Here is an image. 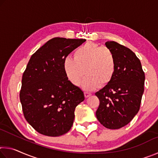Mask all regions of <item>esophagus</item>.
<instances>
[{"mask_svg":"<svg viewBox=\"0 0 158 158\" xmlns=\"http://www.w3.org/2000/svg\"><path fill=\"white\" fill-rule=\"evenodd\" d=\"M91 95V93H88V92H84V96H85V98H89V97H90V96Z\"/></svg>","mask_w":158,"mask_h":158,"instance_id":"1","label":"esophagus"}]
</instances>
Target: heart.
<instances>
[{
    "label": "heart",
    "mask_w": 158,
    "mask_h": 158,
    "mask_svg": "<svg viewBox=\"0 0 158 158\" xmlns=\"http://www.w3.org/2000/svg\"><path fill=\"white\" fill-rule=\"evenodd\" d=\"M116 68V58L112 51L89 42L77 49L74 58L64 60V69L68 79L78 86L84 78L83 84L85 90H91L97 87H105L111 82Z\"/></svg>",
    "instance_id": "heart-1"
}]
</instances>
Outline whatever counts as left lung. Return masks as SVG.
<instances>
[{"instance_id":"obj_1","label":"left lung","mask_w":158,"mask_h":158,"mask_svg":"<svg viewBox=\"0 0 158 158\" xmlns=\"http://www.w3.org/2000/svg\"><path fill=\"white\" fill-rule=\"evenodd\" d=\"M105 44L114 53L116 68L110 84L95 93L100 100L96 117L103 126L115 130L127 125L139 110L145 74L129 48L114 41Z\"/></svg>"}]
</instances>
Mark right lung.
Wrapping results in <instances>:
<instances>
[{
  "mask_svg": "<svg viewBox=\"0 0 158 158\" xmlns=\"http://www.w3.org/2000/svg\"><path fill=\"white\" fill-rule=\"evenodd\" d=\"M85 41L54 37L28 61L19 98L26 120L42 135L58 137L73 126L74 110L84 100V95L68 80L64 60Z\"/></svg>",
  "mask_w": 158,
  "mask_h": 158,
  "instance_id": "obj_1",
  "label": "right lung"
}]
</instances>
